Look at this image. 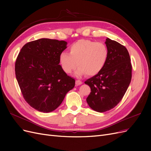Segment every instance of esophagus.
<instances>
[{
	"mask_svg": "<svg viewBox=\"0 0 151 151\" xmlns=\"http://www.w3.org/2000/svg\"><path fill=\"white\" fill-rule=\"evenodd\" d=\"M82 84H83V82H82L81 81L76 80V86H79V85H81Z\"/></svg>",
	"mask_w": 151,
	"mask_h": 151,
	"instance_id": "1",
	"label": "esophagus"
}]
</instances>
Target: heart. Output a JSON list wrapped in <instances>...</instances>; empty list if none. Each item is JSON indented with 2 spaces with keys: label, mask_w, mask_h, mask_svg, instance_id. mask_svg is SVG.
Wrapping results in <instances>:
<instances>
[{
  "label": "heart",
  "mask_w": 151,
  "mask_h": 151,
  "mask_svg": "<svg viewBox=\"0 0 151 151\" xmlns=\"http://www.w3.org/2000/svg\"><path fill=\"white\" fill-rule=\"evenodd\" d=\"M108 55L109 50L105 43L81 40L70 47V53L62 52L59 60L66 74H71L78 65L75 73L76 76L81 77L86 74L93 76L103 70Z\"/></svg>",
  "instance_id": "b5f03b06"
}]
</instances>
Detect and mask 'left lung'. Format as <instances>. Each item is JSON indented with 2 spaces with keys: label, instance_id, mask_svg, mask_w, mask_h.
I'll return each instance as SVG.
<instances>
[{
  "label": "left lung",
  "instance_id": "1",
  "mask_svg": "<svg viewBox=\"0 0 151 151\" xmlns=\"http://www.w3.org/2000/svg\"><path fill=\"white\" fill-rule=\"evenodd\" d=\"M109 50L107 62L103 70L84 83L91 91L86 101L91 108L104 112L120 102L132 79V65L127 49L116 41L106 38Z\"/></svg>",
  "mask_w": 151,
  "mask_h": 151
}]
</instances>
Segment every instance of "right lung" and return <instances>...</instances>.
I'll return each instance as SVG.
<instances>
[{"label":"right lung","instance_id":"obj_1","mask_svg":"<svg viewBox=\"0 0 151 151\" xmlns=\"http://www.w3.org/2000/svg\"><path fill=\"white\" fill-rule=\"evenodd\" d=\"M65 41L42 38L25 44L15 63L16 79L25 101L36 110L53 111L75 86L59 65Z\"/></svg>","mask_w":151,"mask_h":151}]
</instances>
